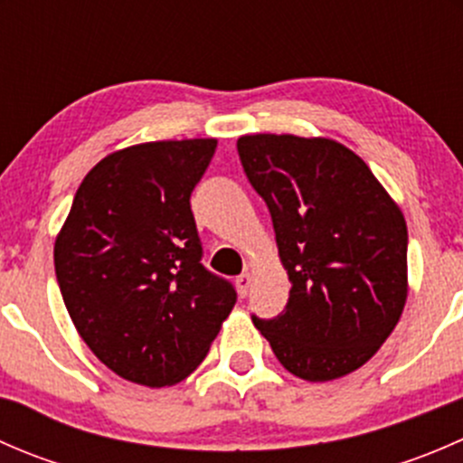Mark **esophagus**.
<instances>
[{
	"instance_id": "esophagus-1",
	"label": "esophagus",
	"mask_w": 463,
	"mask_h": 463,
	"mask_svg": "<svg viewBox=\"0 0 463 463\" xmlns=\"http://www.w3.org/2000/svg\"><path fill=\"white\" fill-rule=\"evenodd\" d=\"M250 284H253V275H250V273H244V275H240V278H237V291H240L241 298L249 296Z\"/></svg>"
}]
</instances>
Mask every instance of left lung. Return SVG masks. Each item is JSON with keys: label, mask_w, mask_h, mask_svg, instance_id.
Listing matches in <instances>:
<instances>
[{"label": "left lung", "mask_w": 463, "mask_h": 463, "mask_svg": "<svg viewBox=\"0 0 463 463\" xmlns=\"http://www.w3.org/2000/svg\"><path fill=\"white\" fill-rule=\"evenodd\" d=\"M237 152L269 205L291 291L255 326L305 381L365 365L403 314L408 226L367 163L331 138L249 134Z\"/></svg>", "instance_id": "1"}]
</instances>
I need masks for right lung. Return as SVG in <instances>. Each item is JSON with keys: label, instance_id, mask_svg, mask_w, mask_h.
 <instances>
[{"label": "right lung", "instance_id": "1", "mask_svg": "<svg viewBox=\"0 0 463 463\" xmlns=\"http://www.w3.org/2000/svg\"><path fill=\"white\" fill-rule=\"evenodd\" d=\"M214 149V138H185L109 154L85 176L55 240L69 316L125 381L179 383L235 307V287L202 264L190 210Z\"/></svg>", "mask_w": 463, "mask_h": 463}]
</instances>
